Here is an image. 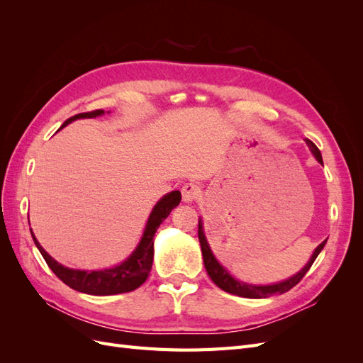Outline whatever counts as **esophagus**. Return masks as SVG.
<instances>
[{"instance_id":"1","label":"esophagus","mask_w":363,"mask_h":363,"mask_svg":"<svg viewBox=\"0 0 363 363\" xmlns=\"http://www.w3.org/2000/svg\"><path fill=\"white\" fill-rule=\"evenodd\" d=\"M200 194V188L195 183H186L182 188V196L184 203H192Z\"/></svg>"}]
</instances>
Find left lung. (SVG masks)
I'll list each match as a JSON object with an SVG mask.
<instances>
[{
	"mask_svg": "<svg viewBox=\"0 0 363 363\" xmlns=\"http://www.w3.org/2000/svg\"><path fill=\"white\" fill-rule=\"evenodd\" d=\"M307 147L311 148L312 155L315 156V159L323 164V156L318 147L313 144L312 140L306 139ZM199 239H200V245H201V252H203V260H204V268L208 274V277L212 279V281L216 284L218 288H221L223 291L233 294L238 296H245V298H268L271 295H277V294H284L288 292L289 289H292L296 283H298L304 276L306 272L311 269L312 263L315 262V259L320 255L321 250L324 248L327 240L321 242L318 245L313 251V255L311 256L309 262L306 263L304 268L300 269L296 274H294L292 277L279 281V283H272V284H251V283H245L236 280L232 274H230L221 263H219L215 257V255L211 250V245H208L206 235H204V228H203V219H199Z\"/></svg>",
	"mask_w": 363,
	"mask_h": 363,
	"instance_id": "8db88e82",
	"label": "left lung"
}]
</instances>
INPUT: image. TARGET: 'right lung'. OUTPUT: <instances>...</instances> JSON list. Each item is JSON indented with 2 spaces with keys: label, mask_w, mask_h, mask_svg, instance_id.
I'll use <instances>...</instances> for the list:
<instances>
[{
  "label": "right lung",
  "mask_w": 363,
  "mask_h": 363,
  "mask_svg": "<svg viewBox=\"0 0 363 363\" xmlns=\"http://www.w3.org/2000/svg\"><path fill=\"white\" fill-rule=\"evenodd\" d=\"M101 115H104V111L79 113L65 121L60 128L67 127L75 119L96 118ZM180 201H182L180 191H172L167 195H163L162 199L156 203V206L152 207L144 233H142V238L135 251L131 252L124 262H121L119 265L113 268L84 271V269H72L68 267H63L62 263L54 260L48 252L40 247L35 233L31 232V228L30 232L38 250L40 251L42 257L45 259L47 265L65 284H68L69 288L83 294H89V295H116V294L131 292L138 289L140 284L148 279L151 267H152V257H155V235L157 232L159 225L168 218V215L172 212V208L177 207Z\"/></svg>",
  "instance_id": "obj_1"
}]
</instances>
